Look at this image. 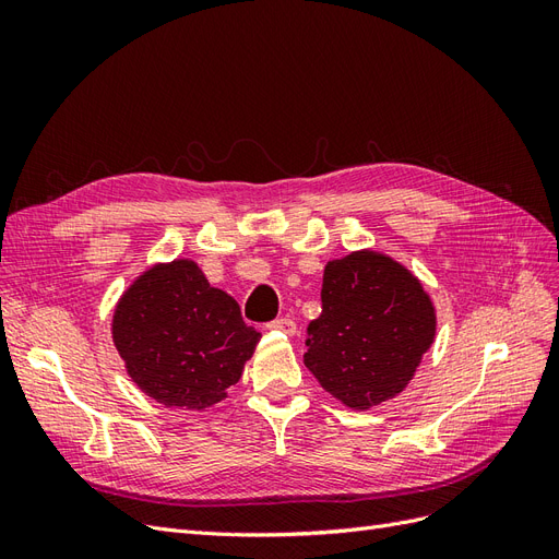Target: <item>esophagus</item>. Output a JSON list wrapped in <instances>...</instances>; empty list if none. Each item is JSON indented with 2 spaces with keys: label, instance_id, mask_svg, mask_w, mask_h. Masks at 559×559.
<instances>
[{
  "label": "esophagus",
  "instance_id": "obj_1",
  "mask_svg": "<svg viewBox=\"0 0 559 559\" xmlns=\"http://www.w3.org/2000/svg\"><path fill=\"white\" fill-rule=\"evenodd\" d=\"M267 329L282 331V333H286V335H294V333H296V321H294V319H289V317H282V319L270 321Z\"/></svg>",
  "mask_w": 559,
  "mask_h": 559
}]
</instances>
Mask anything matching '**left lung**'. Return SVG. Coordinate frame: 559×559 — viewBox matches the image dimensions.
<instances>
[{
	"label": "left lung",
	"instance_id": "obj_1",
	"mask_svg": "<svg viewBox=\"0 0 559 559\" xmlns=\"http://www.w3.org/2000/svg\"><path fill=\"white\" fill-rule=\"evenodd\" d=\"M433 335L431 298L411 270L378 251H352L324 267L302 361L331 396L368 411L403 392Z\"/></svg>",
	"mask_w": 559,
	"mask_h": 559
}]
</instances>
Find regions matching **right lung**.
I'll list each match as a JSON object with an SVG mask.
<instances>
[{
  "label": "right lung",
  "instance_id": "obj_1",
  "mask_svg": "<svg viewBox=\"0 0 559 559\" xmlns=\"http://www.w3.org/2000/svg\"><path fill=\"white\" fill-rule=\"evenodd\" d=\"M128 376L167 408L202 411L242 378L261 333L238 300L210 286L189 261L158 263L130 284L111 321Z\"/></svg>",
  "mask_w": 559,
  "mask_h": 559
}]
</instances>
